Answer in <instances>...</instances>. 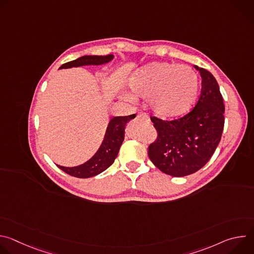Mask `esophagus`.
<instances>
[{
    "instance_id": "1",
    "label": "esophagus",
    "mask_w": 254,
    "mask_h": 254,
    "mask_svg": "<svg viewBox=\"0 0 254 254\" xmlns=\"http://www.w3.org/2000/svg\"><path fill=\"white\" fill-rule=\"evenodd\" d=\"M137 117H138V119H142V120H144V121H147V122H149V121H150V119H149V116H148L147 114H143V113H139Z\"/></svg>"
}]
</instances>
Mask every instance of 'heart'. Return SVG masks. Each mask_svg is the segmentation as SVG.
Instances as JSON below:
<instances>
[{
	"mask_svg": "<svg viewBox=\"0 0 254 254\" xmlns=\"http://www.w3.org/2000/svg\"><path fill=\"white\" fill-rule=\"evenodd\" d=\"M128 87L134 95L147 98L155 116L175 119L190 111L198 91V78L188 65L153 62L134 72Z\"/></svg>",
	"mask_w": 254,
	"mask_h": 254,
	"instance_id": "obj_1",
	"label": "heart"
}]
</instances>
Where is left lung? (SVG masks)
Masks as SVG:
<instances>
[{"instance_id":"8db88e82","label":"left lung","mask_w":254,"mask_h":254,"mask_svg":"<svg viewBox=\"0 0 254 254\" xmlns=\"http://www.w3.org/2000/svg\"><path fill=\"white\" fill-rule=\"evenodd\" d=\"M201 76V94L193 110L175 121L152 118L158 138L149 147V158L163 173L173 177L191 175L210 160L221 139L224 103L215 77L194 65Z\"/></svg>"}]
</instances>
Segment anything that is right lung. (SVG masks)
<instances>
[{
  "instance_id": "1",
  "label": "right lung",
  "mask_w": 254,
  "mask_h": 254,
  "mask_svg": "<svg viewBox=\"0 0 254 254\" xmlns=\"http://www.w3.org/2000/svg\"><path fill=\"white\" fill-rule=\"evenodd\" d=\"M114 55L110 54L106 56H96V55H85L76 60L67 62L63 64L60 69H67L72 67H80L87 65H103L111 62L114 59ZM136 115H130L127 117H115L108 123L103 140L96 153L85 163L75 166V167H63L58 166L59 169L77 178H90L94 177L108 167H111L116 158L119 155L120 148L125 139L126 126L127 123L134 119Z\"/></svg>"
}]
</instances>
